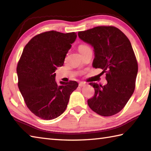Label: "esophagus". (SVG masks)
Here are the masks:
<instances>
[{
    "mask_svg": "<svg viewBox=\"0 0 151 151\" xmlns=\"http://www.w3.org/2000/svg\"><path fill=\"white\" fill-rule=\"evenodd\" d=\"M79 86H84L86 85V83H83V82H81L80 83H79Z\"/></svg>",
    "mask_w": 151,
    "mask_h": 151,
    "instance_id": "esophagus-1",
    "label": "esophagus"
}]
</instances>
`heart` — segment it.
<instances>
[{"label": "heart", "instance_id": "b5f03b06", "mask_svg": "<svg viewBox=\"0 0 151 151\" xmlns=\"http://www.w3.org/2000/svg\"><path fill=\"white\" fill-rule=\"evenodd\" d=\"M88 48H89L88 46L85 45H81L78 47V50H79V52H82V51H84L86 49H88Z\"/></svg>", "mask_w": 151, "mask_h": 151}]
</instances>
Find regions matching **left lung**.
<instances>
[{
  "mask_svg": "<svg viewBox=\"0 0 151 151\" xmlns=\"http://www.w3.org/2000/svg\"><path fill=\"white\" fill-rule=\"evenodd\" d=\"M78 37L93 48V66L106 73L107 84L90 83L94 95L87 103L94 112L109 116L118 113L133 94L138 64L131 43L121 30L101 26L78 33Z\"/></svg>",
  "mask_w": 151,
  "mask_h": 151,
  "instance_id": "obj_1",
  "label": "left lung"
}]
</instances>
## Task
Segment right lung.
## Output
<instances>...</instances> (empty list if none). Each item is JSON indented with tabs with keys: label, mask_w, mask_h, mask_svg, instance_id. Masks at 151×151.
<instances>
[{
	"label": "right lung",
	"mask_w": 151,
	"mask_h": 151,
	"mask_svg": "<svg viewBox=\"0 0 151 151\" xmlns=\"http://www.w3.org/2000/svg\"><path fill=\"white\" fill-rule=\"evenodd\" d=\"M76 37L74 32L51 30L35 36L24 48L17 68L18 86L28 108L40 119L52 120L61 115L78 87L76 81H60L58 85L55 73L63 65Z\"/></svg>",
	"instance_id": "1"
}]
</instances>
